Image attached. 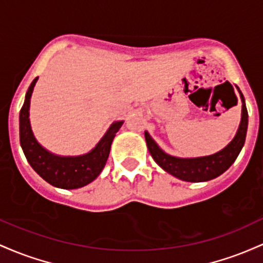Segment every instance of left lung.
<instances>
[{"instance_id": "obj_1", "label": "left lung", "mask_w": 263, "mask_h": 263, "mask_svg": "<svg viewBox=\"0 0 263 263\" xmlns=\"http://www.w3.org/2000/svg\"><path fill=\"white\" fill-rule=\"evenodd\" d=\"M240 92V90H238ZM242 99V118H241L240 126L234 140L227 145L225 149L216 153L214 155L202 156V158L193 159H180L165 154L149 134L145 132V140L147 149L155 163L161 166L165 171L171 174L182 181L201 182L215 179L229 169L236 160L241 149H242L245 139H246L247 124H249V113H247L246 104L242 93L240 92Z\"/></svg>"}]
</instances>
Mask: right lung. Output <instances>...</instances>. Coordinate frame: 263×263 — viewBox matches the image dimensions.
<instances>
[{
  "label": "right lung",
  "instance_id": "obj_1",
  "mask_svg": "<svg viewBox=\"0 0 263 263\" xmlns=\"http://www.w3.org/2000/svg\"><path fill=\"white\" fill-rule=\"evenodd\" d=\"M37 78L29 85L20 113V141L26 159L38 175L48 184L61 189H78L92 182L108 160L110 145L123 122H117L90 153L82 156H57L43 149L34 139L29 125V99Z\"/></svg>",
  "mask_w": 263,
  "mask_h": 263
}]
</instances>
